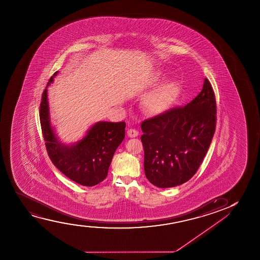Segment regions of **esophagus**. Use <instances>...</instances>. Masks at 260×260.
I'll list each match as a JSON object with an SVG mask.
<instances>
[{
  "label": "esophagus",
  "instance_id": "esophagus-1",
  "mask_svg": "<svg viewBox=\"0 0 260 260\" xmlns=\"http://www.w3.org/2000/svg\"><path fill=\"white\" fill-rule=\"evenodd\" d=\"M127 134H128L129 138H136V137H138V135H139V132L135 129V128H129V129H128V132H127Z\"/></svg>",
  "mask_w": 260,
  "mask_h": 260
}]
</instances>
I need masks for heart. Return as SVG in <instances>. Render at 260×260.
Wrapping results in <instances>:
<instances>
[{
  "mask_svg": "<svg viewBox=\"0 0 260 260\" xmlns=\"http://www.w3.org/2000/svg\"><path fill=\"white\" fill-rule=\"evenodd\" d=\"M179 93V84L171 80L150 92L144 100V107L150 114H160L173 104Z\"/></svg>",
  "mask_w": 260,
  "mask_h": 260,
  "instance_id": "heart-1",
  "label": "heart"
}]
</instances>
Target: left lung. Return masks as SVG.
<instances>
[{
	"label": "left lung",
	"mask_w": 260,
	"mask_h": 260,
	"mask_svg": "<svg viewBox=\"0 0 260 260\" xmlns=\"http://www.w3.org/2000/svg\"><path fill=\"white\" fill-rule=\"evenodd\" d=\"M216 121L215 93L205 78L202 91L185 107L143 121L144 169L150 183L168 188L188 181L209 150Z\"/></svg>",
	"instance_id": "8db88e82"
}]
</instances>
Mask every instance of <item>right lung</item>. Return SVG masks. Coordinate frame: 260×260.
<instances>
[{"instance_id": "obj_1", "label": "right lung", "mask_w": 260, "mask_h": 260, "mask_svg": "<svg viewBox=\"0 0 260 260\" xmlns=\"http://www.w3.org/2000/svg\"><path fill=\"white\" fill-rule=\"evenodd\" d=\"M57 72L51 76L42 96L40 121L50 160L59 171L73 181L84 186L100 184L107 178L114 152L125 137L124 121H99L87 135L72 146L59 142L50 125L47 88Z\"/></svg>"}]
</instances>
